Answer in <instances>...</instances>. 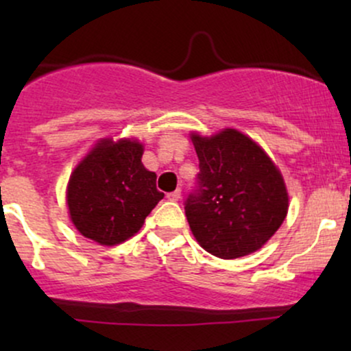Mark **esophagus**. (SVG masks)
<instances>
[{
  "mask_svg": "<svg viewBox=\"0 0 351 351\" xmlns=\"http://www.w3.org/2000/svg\"><path fill=\"white\" fill-rule=\"evenodd\" d=\"M180 196H181V191H180V189H175V191L168 193V195H167V199H170V201H178V199H180Z\"/></svg>",
  "mask_w": 351,
  "mask_h": 351,
  "instance_id": "obj_1",
  "label": "esophagus"
}]
</instances>
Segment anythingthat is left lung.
<instances>
[{
    "label": "left lung",
    "instance_id": "1",
    "mask_svg": "<svg viewBox=\"0 0 351 351\" xmlns=\"http://www.w3.org/2000/svg\"><path fill=\"white\" fill-rule=\"evenodd\" d=\"M191 140L199 173L184 213L196 241L221 259L263 247L287 216L280 171L259 145L234 128Z\"/></svg>",
    "mask_w": 351,
    "mask_h": 351
}]
</instances>
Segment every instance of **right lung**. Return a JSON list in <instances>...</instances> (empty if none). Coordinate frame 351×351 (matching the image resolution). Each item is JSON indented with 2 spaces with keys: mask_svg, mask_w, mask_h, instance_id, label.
I'll return each instance as SVG.
<instances>
[{
  "mask_svg": "<svg viewBox=\"0 0 351 351\" xmlns=\"http://www.w3.org/2000/svg\"><path fill=\"white\" fill-rule=\"evenodd\" d=\"M142 155L143 147L135 140H102L77 165L67 186V206L80 234L114 245L143 226L165 195Z\"/></svg>",
  "mask_w": 351,
  "mask_h": 351,
  "instance_id": "add662e5",
  "label": "right lung"
}]
</instances>
